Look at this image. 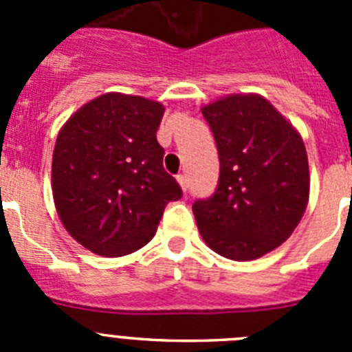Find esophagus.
Segmentation results:
<instances>
[{"instance_id":"obj_1","label":"esophagus","mask_w":352,"mask_h":352,"mask_svg":"<svg viewBox=\"0 0 352 352\" xmlns=\"http://www.w3.org/2000/svg\"><path fill=\"white\" fill-rule=\"evenodd\" d=\"M176 182L179 183V186H182V190H183V192L188 190V178H186L185 174H179L178 178H176Z\"/></svg>"}]
</instances>
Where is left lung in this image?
<instances>
[{"label":"left lung","instance_id":"8db88e82","mask_svg":"<svg viewBox=\"0 0 352 352\" xmlns=\"http://www.w3.org/2000/svg\"><path fill=\"white\" fill-rule=\"evenodd\" d=\"M219 149L217 190L195 201L208 247L254 261L280 247L309 204V158L300 132L264 96L227 95L201 109Z\"/></svg>","mask_w":352,"mask_h":352}]
</instances>
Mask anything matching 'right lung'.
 <instances>
[{"mask_svg":"<svg viewBox=\"0 0 352 352\" xmlns=\"http://www.w3.org/2000/svg\"><path fill=\"white\" fill-rule=\"evenodd\" d=\"M160 102L105 93L77 109L56 139L52 197L68 234L93 254L121 257L157 232L166 204L182 197L164 169Z\"/></svg>","mask_w":352,"mask_h":352,"instance_id":"add662e5","label":"right lung"}]
</instances>
